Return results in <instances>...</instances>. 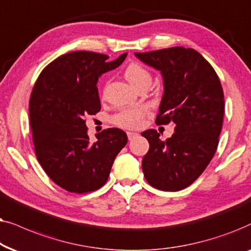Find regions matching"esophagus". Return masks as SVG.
<instances>
[{"instance_id":"34e87169","label":"esophagus","mask_w":251,"mask_h":251,"mask_svg":"<svg viewBox=\"0 0 251 251\" xmlns=\"http://www.w3.org/2000/svg\"><path fill=\"white\" fill-rule=\"evenodd\" d=\"M138 135H139L138 133H135V132H127L128 140H133L134 138H136V136H138Z\"/></svg>"}]
</instances>
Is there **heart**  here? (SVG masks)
Instances as JSON below:
<instances>
[{"label":"heart","mask_w":251,"mask_h":251,"mask_svg":"<svg viewBox=\"0 0 251 251\" xmlns=\"http://www.w3.org/2000/svg\"><path fill=\"white\" fill-rule=\"evenodd\" d=\"M124 75L133 87L142 85L149 86L151 82V73L138 62H131L124 70ZM147 113L145 105H135L123 108L112 116V123L122 128H138L142 124L143 117Z\"/></svg>","instance_id":"heart-1"}]
</instances>
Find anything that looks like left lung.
I'll return each mask as SVG.
<instances>
[{
	"mask_svg": "<svg viewBox=\"0 0 251 251\" xmlns=\"http://www.w3.org/2000/svg\"><path fill=\"white\" fill-rule=\"evenodd\" d=\"M135 56L159 70L164 79L156 124H175V133L166 140L152 128L141 133L149 142L143 175L157 189L178 192L202 175L218 147L225 112L222 83L211 64L192 48L172 47Z\"/></svg>",
	"mask_w": 251,
	"mask_h": 251,
	"instance_id": "left-lung-1",
	"label": "left lung"
}]
</instances>
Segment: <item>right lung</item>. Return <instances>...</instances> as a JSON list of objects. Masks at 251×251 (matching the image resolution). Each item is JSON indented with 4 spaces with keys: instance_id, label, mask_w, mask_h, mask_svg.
Wrapping results in <instances>:
<instances>
[{
    "instance_id": "add662e5",
    "label": "right lung",
    "mask_w": 251,
    "mask_h": 251,
    "mask_svg": "<svg viewBox=\"0 0 251 251\" xmlns=\"http://www.w3.org/2000/svg\"><path fill=\"white\" fill-rule=\"evenodd\" d=\"M93 51H73L49 63L36 79L29 99V123L36 158L47 176L70 193L101 188L116 156L127 143L119 128L89 140L86 117L101 110L96 83L102 73L122 64Z\"/></svg>"
}]
</instances>
